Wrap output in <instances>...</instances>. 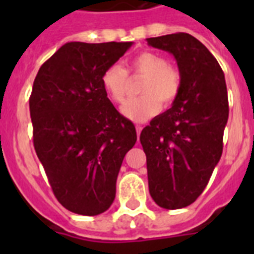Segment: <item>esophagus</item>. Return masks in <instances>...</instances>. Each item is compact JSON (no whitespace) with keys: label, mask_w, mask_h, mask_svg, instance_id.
<instances>
[{"label":"esophagus","mask_w":254,"mask_h":254,"mask_svg":"<svg viewBox=\"0 0 254 254\" xmlns=\"http://www.w3.org/2000/svg\"><path fill=\"white\" fill-rule=\"evenodd\" d=\"M135 130H137V134H141V130H142V127H141V125H137V127H135Z\"/></svg>","instance_id":"esophagus-1"}]
</instances>
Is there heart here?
Instances as JSON below:
<instances>
[{"label": "heart", "mask_w": 254, "mask_h": 254, "mask_svg": "<svg viewBox=\"0 0 254 254\" xmlns=\"http://www.w3.org/2000/svg\"><path fill=\"white\" fill-rule=\"evenodd\" d=\"M129 71L145 76L139 97L127 101L123 108L124 116L135 123H143L161 109V103L170 107L181 92L182 77L177 68L161 54L143 51L131 58ZM127 71L119 64L109 65L101 76V84L115 103L123 104L127 96Z\"/></svg>", "instance_id": "obj_1"}]
</instances>
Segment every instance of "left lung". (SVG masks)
I'll use <instances>...</instances> for the list:
<instances>
[{"instance_id":"left-lung-1","label":"left lung","mask_w":254,"mask_h":254,"mask_svg":"<svg viewBox=\"0 0 254 254\" xmlns=\"http://www.w3.org/2000/svg\"><path fill=\"white\" fill-rule=\"evenodd\" d=\"M151 47L173 54L182 77L177 100L143 127L149 191L162 208L196 200L223 153L228 121L224 72L201 42L187 33L147 38Z\"/></svg>"}]
</instances>
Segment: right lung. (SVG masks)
I'll list each match as a JSON object with an SVG mask.
<instances>
[{
	"mask_svg": "<svg viewBox=\"0 0 254 254\" xmlns=\"http://www.w3.org/2000/svg\"><path fill=\"white\" fill-rule=\"evenodd\" d=\"M131 42H68L38 71L30 96L33 142L54 195L95 216L115 200L124 157L137 141L130 120L107 97L101 76Z\"/></svg>",
	"mask_w": 254,
	"mask_h": 254,
	"instance_id": "add662e5",
	"label": "right lung"
}]
</instances>
